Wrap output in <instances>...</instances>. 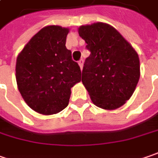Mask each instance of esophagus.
Masks as SVG:
<instances>
[{
    "mask_svg": "<svg viewBox=\"0 0 158 158\" xmlns=\"http://www.w3.org/2000/svg\"><path fill=\"white\" fill-rule=\"evenodd\" d=\"M78 65H79V67L81 69H83V59H80L79 61H78Z\"/></svg>",
    "mask_w": 158,
    "mask_h": 158,
    "instance_id": "esophagus-1",
    "label": "esophagus"
}]
</instances>
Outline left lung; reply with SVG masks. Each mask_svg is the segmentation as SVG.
Instances as JSON below:
<instances>
[{
	"mask_svg": "<svg viewBox=\"0 0 158 158\" xmlns=\"http://www.w3.org/2000/svg\"><path fill=\"white\" fill-rule=\"evenodd\" d=\"M78 33L91 52L82 82L92 103L106 110L122 106L133 94L140 76L138 53L106 23L81 26Z\"/></svg>",
	"mask_w": 158,
	"mask_h": 158,
	"instance_id": "8db88e82",
	"label": "left lung"
}]
</instances>
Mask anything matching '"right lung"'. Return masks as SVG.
Here are the masks:
<instances>
[{"label":"right lung","instance_id":"obj_1","mask_svg":"<svg viewBox=\"0 0 158 158\" xmlns=\"http://www.w3.org/2000/svg\"><path fill=\"white\" fill-rule=\"evenodd\" d=\"M69 28L47 26L33 36L16 62V81L25 102L34 111L54 114L67 107L71 88L82 72L66 47Z\"/></svg>","mask_w":158,"mask_h":158}]
</instances>
